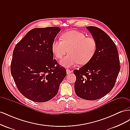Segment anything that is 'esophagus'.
I'll return each instance as SVG.
<instances>
[{
	"mask_svg": "<svg viewBox=\"0 0 130 130\" xmlns=\"http://www.w3.org/2000/svg\"><path fill=\"white\" fill-rule=\"evenodd\" d=\"M66 71H67V74H69L70 73H72L71 70H70L69 69H66Z\"/></svg>",
	"mask_w": 130,
	"mask_h": 130,
	"instance_id": "34e87169",
	"label": "esophagus"
}]
</instances>
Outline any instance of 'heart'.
Instances as JSON below:
<instances>
[{"instance_id":"1","label":"heart","mask_w":130,"mask_h":130,"mask_svg":"<svg viewBox=\"0 0 130 130\" xmlns=\"http://www.w3.org/2000/svg\"><path fill=\"white\" fill-rule=\"evenodd\" d=\"M61 41H55L52 44V52L56 58L60 59L67 53L68 54L60 61L62 66L69 67L76 64L87 63L95 55L97 43L92 37L78 31H69L61 36Z\"/></svg>"}]
</instances>
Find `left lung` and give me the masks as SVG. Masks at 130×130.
<instances>
[{"label": "left lung", "instance_id": "1", "mask_svg": "<svg viewBox=\"0 0 130 130\" xmlns=\"http://www.w3.org/2000/svg\"><path fill=\"white\" fill-rule=\"evenodd\" d=\"M86 28L96 40L97 49L89 62L74 70V89L78 97L94 100L104 96L114 87L120 69V61L115 43L107 34L96 26Z\"/></svg>", "mask_w": 130, "mask_h": 130}]
</instances>
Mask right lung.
I'll list each match as a JSON object with an SVG mask.
<instances>
[{"instance_id": "obj_1", "label": "right lung", "mask_w": 130, "mask_h": 130, "mask_svg": "<svg viewBox=\"0 0 130 130\" xmlns=\"http://www.w3.org/2000/svg\"><path fill=\"white\" fill-rule=\"evenodd\" d=\"M61 28H34L15 45L11 73L20 93L37 103L55 96L67 75L66 70L53 59L52 46Z\"/></svg>"}]
</instances>
